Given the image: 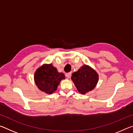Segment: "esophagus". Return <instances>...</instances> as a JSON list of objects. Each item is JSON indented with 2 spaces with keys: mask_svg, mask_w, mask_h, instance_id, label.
<instances>
[{
  "mask_svg": "<svg viewBox=\"0 0 133 133\" xmlns=\"http://www.w3.org/2000/svg\"><path fill=\"white\" fill-rule=\"evenodd\" d=\"M71 76V72H69V73H67L66 74V76L67 78H70Z\"/></svg>",
  "mask_w": 133,
  "mask_h": 133,
  "instance_id": "34e87169",
  "label": "esophagus"
}]
</instances>
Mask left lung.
<instances>
[{"instance_id": "left-lung-1", "label": "left lung", "mask_w": 133, "mask_h": 133, "mask_svg": "<svg viewBox=\"0 0 133 133\" xmlns=\"http://www.w3.org/2000/svg\"><path fill=\"white\" fill-rule=\"evenodd\" d=\"M71 79L77 90L84 94L96 87L98 76L93 69L84 65L77 71L73 73Z\"/></svg>"}]
</instances>
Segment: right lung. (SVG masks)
Here are the masks:
<instances>
[{"mask_svg":"<svg viewBox=\"0 0 133 133\" xmlns=\"http://www.w3.org/2000/svg\"><path fill=\"white\" fill-rule=\"evenodd\" d=\"M64 78V74L58 73L56 67L51 64H44L35 73L36 84L40 90L48 94L55 91L60 81Z\"/></svg>","mask_w":133,"mask_h":133,"instance_id":"right-lung-1","label":"right lung"}]
</instances>
